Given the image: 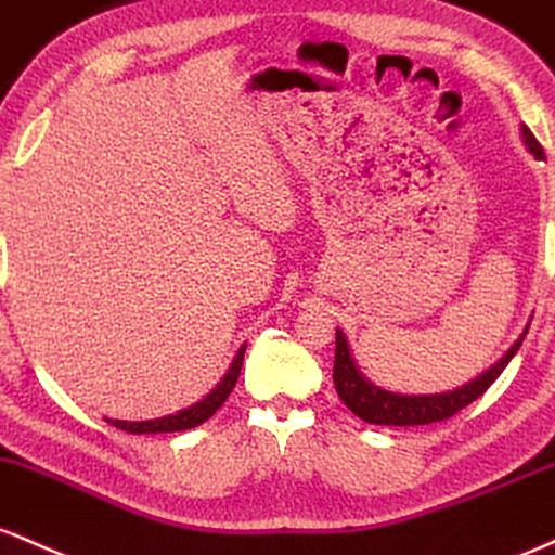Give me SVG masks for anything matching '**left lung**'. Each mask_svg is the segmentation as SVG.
I'll return each instance as SVG.
<instances>
[{"label": "left lung", "mask_w": 555, "mask_h": 555, "mask_svg": "<svg viewBox=\"0 0 555 555\" xmlns=\"http://www.w3.org/2000/svg\"><path fill=\"white\" fill-rule=\"evenodd\" d=\"M521 143L527 146V152L534 159H543V146L532 135V130L527 126L519 128ZM532 322V320H529ZM529 325L521 330L519 338L514 340V346L503 353L495 364H490L482 375L472 377L469 383L459 385L453 390H443V393H393V390H385L379 385L372 383L370 377H364V372L359 370L357 359H353L351 346H348L344 330H335V364H333V383L338 390L340 401L351 409L359 420L370 422V425H393V427H412V425H429V422H443L448 416L462 412L464 406H469L472 401H477L490 385L495 383L498 375L508 366V361L514 359V353L519 351L521 340H525Z\"/></svg>", "instance_id": "left-lung-1"}]
</instances>
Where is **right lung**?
<instances>
[{
	"label": "right lung",
	"instance_id": "obj_1",
	"mask_svg": "<svg viewBox=\"0 0 555 555\" xmlns=\"http://www.w3.org/2000/svg\"><path fill=\"white\" fill-rule=\"evenodd\" d=\"M244 353H246V344L238 348V353H235L233 361H230L228 372L222 375L220 383L215 385V388L209 390L207 396L202 398V401L191 403L189 409H180L176 414H167V416H159V420H143V422H126V420H104L109 422V425L126 429V433H135V435H149V433H183V429H191L196 425H202V422H207L211 414L217 412V409L222 406V403L228 401V396L233 393L235 383H238V375H241V364H244Z\"/></svg>",
	"mask_w": 555,
	"mask_h": 555
}]
</instances>
